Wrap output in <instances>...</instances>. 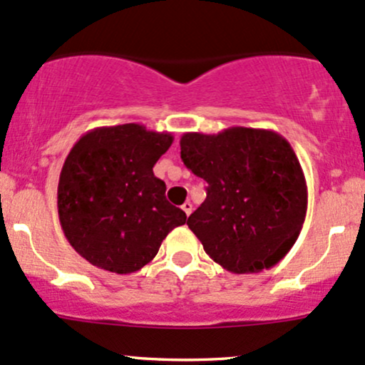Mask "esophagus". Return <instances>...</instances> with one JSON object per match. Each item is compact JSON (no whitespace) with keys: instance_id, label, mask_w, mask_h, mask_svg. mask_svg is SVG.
I'll use <instances>...</instances> for the list:
<instances>
[{"instance_id":"34e87169","label":"esophagus","mask_w":365,"mask_h":365,"mask_svg":"<svg viewBox=\"0 0 365 365\" xmlns=\"http://www.w3.org/2000/svg\"><path fill=\"white\" fill-rule=\"evenodd\" d=\"M181 209L184 210V214H186V215H190L191 212H193V203H191V202H184Z\"/></svg>"}]
</instances>
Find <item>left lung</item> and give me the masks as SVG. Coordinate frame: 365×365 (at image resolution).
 Returning <instances> with one entry per match:
<instances>
[{
  "label": "left lung",
  "instance_id": "1",
  "mask_svg": "<svg viewBox=\"0 0 365 365\" xmlns=\"http://www.w3.org/2000/svg\"><path fill=\"white\" fill-rule=\"evenodd\" d=\"M179 144L184 165L209 184L187 226L210 259L237 275L284 259L308 209L307 179L287 139L231 127L219 134L186 132Z\"/></svg>",
  "mask_w": 365,
  "mask_h": 365
}]
</instances>
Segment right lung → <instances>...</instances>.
<instances>
[{"label": "right lung", "mask_w": 365, "mask_h": 365, "mask_svg": "<svg viewBox=\"0 0 365 365\" xmlns=\"http://www.w3.org/2000/svg\"><path fill=\"white\" fill-rule=\"evenodd\" d=\"M172 143L170 132L125 123L92 128L71 148L58 178V221L90 264L118 275L139 272L186 222L153 174Z\"/></svg>", "instance_id": "obj_1"}]
</instances>
